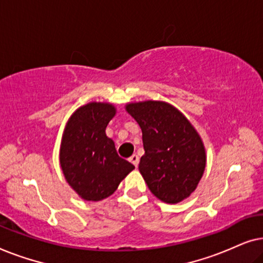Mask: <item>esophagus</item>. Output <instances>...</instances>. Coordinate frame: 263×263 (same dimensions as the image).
I'll list each match as a JSON object with an SVG mask.
<instances>
[{"instance_id":"esophagus-1","label":"esophagus","mask_w":263,"mask_h":263,"mask_svg":"<svg viewBox=\"0 0 263 263\" xmlns=\"http://www.w3.org/2000/svg\"><path fill=\"white\" fill-rule=\"evenodd\" d=\"M129 161H130V163L134 165L135 167H138V165H139V157L136 156V154H133V156L129 158Z\"/></svg>"}]
</instances>
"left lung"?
<instances>
[{
	"mask_svg": "<svg viewBox=\"0 0 263 263\" xmlns=\"http://www.w3.org/2000/svg\"><path fill=\"white\" fill-rule=\"evenodd\" d=\"M125 109L142 132L145 154L140 159V174L158 199L181 202L196 189L206 167L199 134L167 103L148 100L128 104Z\"/></svg>",
	"mask_w": 263,
	"mask_h": 263,
	"instance_id": "8db88e82",
	"label": "left lung"
}]
</instances>
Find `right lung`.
Instances as JSON below:
<instances>
[{
    "label": "right lung",
    "mask_w": 263,
    "mask_h": 263,
    "mask_svg": "<svg viewBox=\"0 0 263 263\" xmlns=\"http://www.w3.org/2000/svg\"><path fill=\"white\" fill-rule=\"evenodd\" d=\"M116 110L111 104L89 103L75 111L64 129L61 167L69 185L87 201L112 195L134 165L122 159L105 129Z\"/></svg>",
    "instance_id": "right-lung-1"
}]
</instances>
